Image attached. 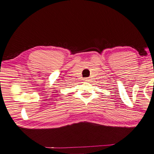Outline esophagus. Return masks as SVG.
<instances>
[{
	"instance_id": "obj_1",
	"label": "esophagus",
	"mask_w": 154,
	"mask_h": 154,
	"mask_svg": "<svg viewBox=\"0 0 154 154\" xmlns=\"http://www.w3.org/2000/svg\"><path fill=\"white\" fill-rule=\"evenodd\" d=\"M84 80H85V82H88L89 79H88V78H85V79H84Z\"/></svg>"
}]
</instances>
